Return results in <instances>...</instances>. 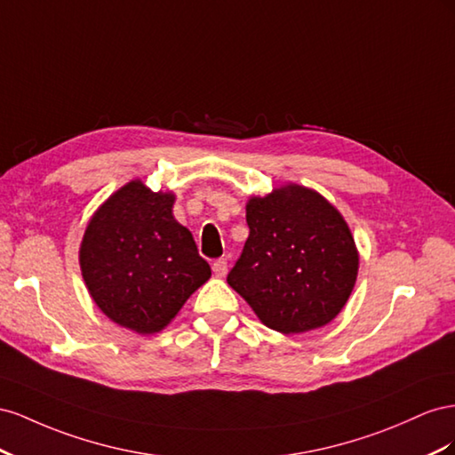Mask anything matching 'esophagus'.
<instances>
[{"label": "esophagus", "mask_w": 455, "mask_h": 455, "mask_svg": "<svg viewBox=\"0 0 455 455\" xmlns=\"http://www.w3.org/2000/svg\"><path fill=\"white\" fill-rule=\"evenodd\" d=\"M212 268H213V272H215V276H225L227 272H228V261H227L225 257L215 259L213 265H212Z\"/></svg>", "instance_id": "34e87169"}]
</instances>
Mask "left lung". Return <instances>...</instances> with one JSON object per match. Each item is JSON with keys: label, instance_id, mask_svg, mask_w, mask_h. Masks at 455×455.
<instances>
[{"label": "left lung", "instance_id": "obj_1", "mask_svg": "<svg viewBox=\"0 0 455 455\" xmlns=\"http://www.w3.org/2000/svg\"><path fill=\"white\" fill-rule=\"evenodd\" d=\"M250 236L227 282L267 328L303 333L331 322L355 288L358 253L341 213L318 192L278 188L245 207Z\"/></svg>", "mask_w": 455, "mask_h": 455}]
</instances>
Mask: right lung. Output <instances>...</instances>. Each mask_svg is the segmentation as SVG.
<instances>
[{
  "instance_id": "obj_1",
  "label": "right lung",
  "mask_w": 455,
  "mask_h": 455,
  "mask_svg": "<svg viewBox=\"0 0 455 455\" xmlns=\"http://www.w3.org/2000/svg\"><path fill=\"white\" fill-rule=\"evenodd\" d=\"M173 202V194L133 180L100 205L84 235L80 265L91 297L137 333L165 328L212 276L190 230L175 220Z\"/></svg>"
}]
</instances>
